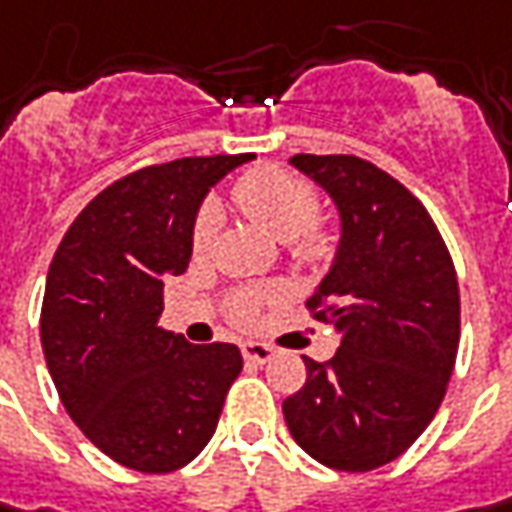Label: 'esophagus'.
Masks as SVG:
<instances>
[{
  "label": "esophagus",
  "mask_w": 512,
  "mask_h": 512,
  "mask_svg": "<svg viewBox=\"0 0 512 512\" xmlns=\"http://www.w3.org/2000/svg\"><path fill=\"white\" fill-rule=\"evenodd\" d=\"M240 351H243V360L255 362V365H266V362L272 360L274 354H277V348H274V345L255 343V340H249V343L240 345Z\"/></svg>",
  "instance_id": "obj_1"
}]
</instances>
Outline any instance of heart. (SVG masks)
<instances>
[{"instance_id": "obj_1", "label": "heart", "mask_w": 512, "mask_h": 512, "mask_svg": "<svg viewBox=\"0 0 512 512\" xmlns=\"http://www.w3.org/2000/svg\"><path fill=\"white\" fill-rule=\"evenodd\" d=\"M232 201L249 221L269 232L274 240L291 243L300 260H323L331 255V235L317 223L320 198L314 186L286 169L257 167L243 172L232 186ZM221 215L215 206H203L192 226V252L206 255L215 243ZM263 294L243 291L232 303V317L238 323H252Z\"/></svg>"}]
</instances>
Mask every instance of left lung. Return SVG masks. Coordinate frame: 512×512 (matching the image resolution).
Returning <instances> with one entry per match:
<instances>
[{
  "instance_id": "obj_1",
  "label": "left lung",
  "mask_w": 512,
  "mask_h": 512,
  "mask_svg": "<svg viewBox=\"0 0 512 512\" xmlns=\"http://www.w3.org/2000/svg\"><path fill=\"white\" fill-rule=\"evenodd\" d=\"M337 203L343 238L309 297L340 331L328 362L283 402L291 436L317 462L365 473L431 425L459 351V280L448 246L411 189L357 155H294Z\"/></svg>"
}]
</instances>
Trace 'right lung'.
<instances>
[{
  "label": "right lung",
  "mask_w": 512,
  "mask_h": 512,
  "mask_svg": "<svg viewBox=\"0 0 512 512\" xmlns=\"http://www.w3.org/2000/svg\"><path fill=\"white\" fill-rule=\"evenodd\" d=\"M255 155L152 164L98 192L47 272L42 348L59 399L113 462L172 473L218 428L243 368L232 343L192 345L158 326L164 277L184 274L209 186Z\"/></svg>",
  "instance_id": "1"
}]
</instances>
